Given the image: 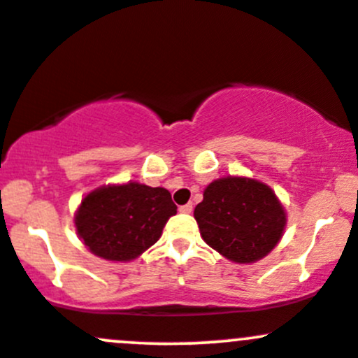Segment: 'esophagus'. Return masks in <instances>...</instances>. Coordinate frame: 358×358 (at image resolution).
Here are the masks:
<instances>
[{"label":"esophagus","instance_id":"esophagus-1","mask_svg":"<svg viewBox=\"0 0 358 358\" xmlns=\"http://www.w3.org/2000/svg\"><path fill=\"white\" fill-rule=\"evenodd\" d=\"M179 211L180 213H191L193 211V203H186V205L179 206Z\"/></svg>","mask_w":358,"mask_h":358}]
</instances>
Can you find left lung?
Masks as SVG:
<instances>
[{
    "label": "left lung",
    "mask_w": 358,
    "mask_h": 358,
    "mask_svg": "<svg viewBox=\"0 0 358 358\" xmlns=\"http://www.w3.org/2000/svg\"><path fill=\"white\" fill-rule=\"evenodd\" d=\"M194 218L203 241L236 263H255L266 256L287 224L285 210L270 186L232 176L206 186Z\"/></svg>",
    "instance_id": "1"
}]
</instances>
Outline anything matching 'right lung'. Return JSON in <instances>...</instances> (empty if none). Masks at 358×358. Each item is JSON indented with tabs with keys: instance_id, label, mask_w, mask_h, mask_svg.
<instances>
[{
	"instance_id": "obj_1",
	"label": "right lung",
	"mask_w": 358,
	"mask_h": 358,
	"mask_svg": "<svg viewBox=\"0 0 358 358\" xmlns=\"http://www.w3.org/2000/svg\"><path fill=\"white\" fill-rule=\"evenodd\" d=\"M178 213L171 193L140 182L102 186L82 199L75 227L95 256L131 261L162 236L169 218Z\"/></svg>"
}]
</instances>
